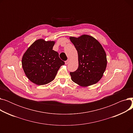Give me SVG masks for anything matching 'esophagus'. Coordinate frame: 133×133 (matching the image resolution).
<instances>
[{"mask_svg": "<svg viewBox=\"0 0 133 133\" xmlns=\"http://www.w3.org/2000/svg\"><path fill=\"white\" fill-rule=\"evenodd\" d=\"M69 60L68 59L67 60H66V61H65V64H66V65H67V64H68V62H69Z\"/></svg>", "mask_w": 133, "mask_h": 133, "instance_id": "esophagus-1", "label": "esophagus"}]
</instances>
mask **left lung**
<instances>
[{
    "label": "left lung",
    "instance_id": "8db88e82",
    "mask_svg": "<svg viewBox=\"0 0 133 133\" xmlns=\"http://www.w3.org/2000/svg\"><path fill=\"white\" fill-rule=\"evenodd\" d=\"M78 54L79 66L70 72L73 82L82 87L95 84L102 78L107 67L105 51L99 42L93 37L83 34L69 37Z\"/></svg>",
    "mask_w": 133,
    "mask_h": 133
}]
</instances>
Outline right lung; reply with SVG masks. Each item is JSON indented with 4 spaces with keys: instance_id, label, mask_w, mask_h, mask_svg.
<instances>
[{
    "instance_id": "add662e5",
    "label": "right lung",
    "mask_w": 133,
    "mask_h": 133,
    "mask_svg": "<svg viewBox=\"0 0 133 133\" xmlns=\"http://www.w3.org/2000/svg\"><path fill=\"white\" fill-rule=\"evenodd\" d=\"M54 41L38 39L28 48L22 58L25 75L37 85H44L53 81L60 67L65 64L57 52L53 50Z\"/></svg>"
}]
</instances>
